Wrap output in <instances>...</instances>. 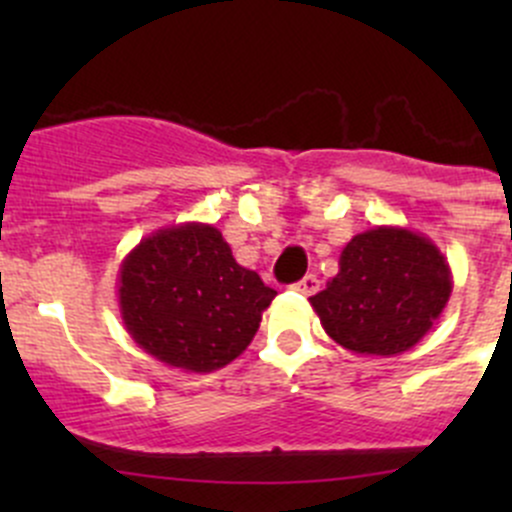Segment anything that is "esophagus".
I'll list each match as a JSON object with an SVG mask.
<instances>
[{
  "instance_id": "obj_1",
  "label": "esophagus",
  "mask_w": 512,
  "mask_h": 512,
  "mask_svg": "<svg viewBox=\"0 0 512 512\" xmlns=\"http://www.w3.org/2000/svg\"><path fill=\"white\" fill-rule=\"evenodd\" d=\"M294 289H297V292H302V294H314L319 289V280L314 275H307V277H302L297 285H294Z\"/></svg>"
}]
</instances>
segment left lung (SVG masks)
Wrapping results in <instances>:
<instances>
[{"mask_svg":"<svg viewBox=\"0 0 512 512\" xmlns=\"http://www.w3.org/2000/svg\"><path fill=\"white\" fill-rule=\"evenodd\" d=\"M451 292V267L426 235L379 225L347 242L339 272L309 302L344 349L396 356L426 337Z\"/></svg>","mask_w":512,"mask_h":512,"instance_id":"obj_1","label":"left lung"}]
</instances>
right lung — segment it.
I'll return each instance as SVG.
<instances>
[{
  "mask_svg": "<svg viewBox=\"0 0 512 512\" xmlns=\"http://www.w3.org/2000/svg\"><path fill=\"white\" fill-rule=\"evenodd\" d=\"M275 294L205 223L143 237L118 272V307L133 342L193 374L223 369L245 352Z\"/></svg>",
  "mask_w": 512,
  "mask_h": 512,
  "instance_id": "obj_1",
  "label": "right lung"
}]
</instances>
